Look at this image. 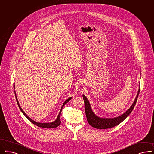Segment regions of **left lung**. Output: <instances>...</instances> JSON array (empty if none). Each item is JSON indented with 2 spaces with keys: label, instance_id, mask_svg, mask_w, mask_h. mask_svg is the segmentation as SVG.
<instances>
[{
  "label": "left lung",
  "instance_id": "1",
  "mask_svg": "<svg viewBox=\"0 0 154 154\" xmlns=\"http://www.w3.org/2000/svg\"><path fill=\"white\" fill-rule=\"evenodd\" d=\"M139 92H140V89L138 90L135 100H134L131 107L129 108L125 113L122 114V115H120L118 117L114 118H100L96 116L92 112L90 103L87 100V97L84 95H83V98L85 102V115H86L88 123L92 127L97 129H100V130L110 128L118 125L121 122H122L125 119V118L132 112V109H134L136 104L137 99L139 95Z\"/></svg>",
  "mask_w": 154,
  "mask_h": 154
}]
</instances>
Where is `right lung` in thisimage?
<instances>
[{"instance_id":"obj_1","label":"right lung","mask_w":154,"mask_h":154,"mask_svg":"<svg viewBox=\"0 0 154 154\" xmlns=\"http://www.w3.org/2000/svg\"><path fill=\"white\" fill-rule=\"evenodd\" d=\"M14 88H15V85H14ZM15 97H16V99H17V105H18V106H19V108H20V111L22 112V113L24 114V115L31 122H32L34 125H37V126L39 127L46 128H56V127H57V126H59V125H60V123H61V121H60V114H61V112H62V108H63V107H64V106L67 103L69 102V101L72 99V97H69V98L67 99L64 102L63 106H62V108H61V109H60V112H59V114L58 116H57V119H56V120H55L54 122H52V123H38V122H35L34 120H32L31 118H29V116L26 114L25 112H24L23 109L20 107L19 104V102H18V101H17V95H16L15 92Z\"/></svg>"}]
</instances>
